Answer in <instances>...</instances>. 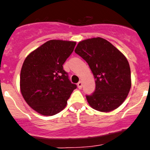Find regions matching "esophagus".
<instances>
[{
    "label": "esophagus",
    "instance_id": "1",
    "mask_svg": "<svg viewBox=\"0 0 150 150\" xmlns=\"http://www.w3.org/2000/svg\"><path fill=\"white\" fill-rule=\"evenodd\" d=\"M77 86H78V88L81 89L82 87H83V83H82V81H79V83H77Z\"/></svg>",
    "mask_w": 150,
    "mask_h": 150
}]
</instances>
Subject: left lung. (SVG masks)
<instances>
[{"label":"left lung","instance_id":"left-lung-1","mask_svg":"<svg viewBox=\"0 0 150 150\" xmlns=\"http://www.w3.org/2000/svg\"><path fill=\"white\" fill-rule=\"evenodd\" d=\"M75 52L88 63L95 79V90L86 95L93 109L110 112L122 104L132 86L128 60L109 41L101 38L81 41Z\"/></svg>","mask_w":150,"mask_h":150}]
</instances>
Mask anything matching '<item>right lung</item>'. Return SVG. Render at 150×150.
I'll return each mask as SVG.
<instances>
[{
	"instance_id": "add662e5",
	"label": "right lung",
	"mask_w": 150,
	"mask_h": 150,
	"mask_svg": "<svg viewBox=\"0 0 150 150\" xmlns=\"http://www.w3.org/2000/svg\"><path fill=\"white\" fill-rule=\"evenodd\" d=\"M76 42L52 40L29 54L20 74V89L33 110L43 116H53L66 107L76 85L71 83L63 64Z\"/></svg>"
}]
</instances>
